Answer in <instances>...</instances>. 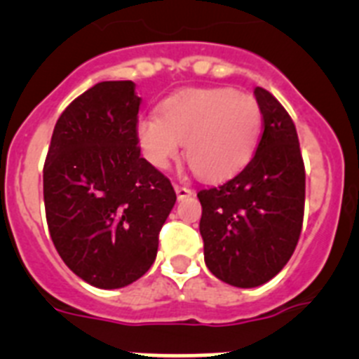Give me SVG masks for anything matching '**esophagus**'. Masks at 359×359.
I'll use <instances>...</instances> for the list:
<instances>
[{"instance_id": "obj_1", "label": "esophagus", "mask_w": 359, "mask_h": 359, "mask_svg": "<svg viewBox=\"0 0 359 359\" xmlns=\"http://www.w3.org/2000/svg\"><path fill=\"white\" fill-rule=\"evenodd\" d=\"M174 190H176V196L177 199H183V198H189V196H192V189H189V187L185 185H174Z\"/></svg>"}]
</instances>
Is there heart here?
<instances>
[{"label": "heart", "mask_w": 359, "mask_h": 359, "mask_svg": "<svg viewBox=\"0 0 359 359\" xmlns=\"http://www.w3.org/2000/svg\"><path fill=\"white\" fill-rule=\"evenodd\" d=\"M262 113L252 95L231 88H190L165 98L156 115L136 122V142L145 160L167 169L182 144L190 169L201 180L236 176L255 152Z\"/></svg>", "instance_id": "1"}]
</instances>
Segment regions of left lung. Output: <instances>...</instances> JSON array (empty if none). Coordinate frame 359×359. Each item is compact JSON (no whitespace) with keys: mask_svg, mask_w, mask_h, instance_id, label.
<instances>
[{"mask_svg":"<svg viewBox=\"0 0 359 359\" xmlns=\"http://www.w3.org/2000/svg\"><path fill=\"white\" fill-rule=\"evenodd\" d=\"M264 131L255 156L230 182L199 190L205 262L236 287L271 280L293 255L304 221L306 170L294 123L264 88H255Z\"/></svg>","mask_w":359,"mask_h":359,"instance_id":"obj_1","label":"left lung"}]
</instances>
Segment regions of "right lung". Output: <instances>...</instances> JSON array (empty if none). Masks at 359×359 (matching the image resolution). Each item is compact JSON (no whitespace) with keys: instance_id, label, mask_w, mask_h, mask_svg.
Wrapping results in <instances>:
<instances>
[{"instance_id":"obj_1","label":"right lung","mask_w":359,"mask_h":359,"mask_svg":"<svg viewBox=\"0 0 359 359\" xmlns=\"http://www.w3.org/2000/svg\"><path fill=\"white\" fill-rule=\"evenodd\" d=\"M142 98L133 81L77 97L53 129L43 169L46 223L65 264L100 290L138 280L158 253L176 192L136 142Z\"/></svg>"}]
</instances>
